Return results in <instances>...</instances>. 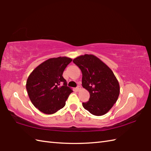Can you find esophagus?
<instances>
[{
  "mask_svg": "<svg viewBox=\"0 0 151 151\" xmlns=\"http://www.w3.org/2000/svg\"><path fill=\"white\" fill-rule=\"evenodd\" d=\"M81 86H78L76 88V91H79L80 89H81Z\"/></svg>",
  "mask_w": 151,
  "mask_h": 151,
  "instance_id": "1",
  "label": "esophagus"
}]
</instances>
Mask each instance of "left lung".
I'll return each mask as SVG.
<instances>
[{
	"mask_svg": "<svg viewBox=\"0 0 151 151\" xmlns=\"http://www.w3.org/2000/svg\"><path fill=\"white\" fill-rule=\"evenodd\" d=\"M82 73V87L89 92V101L83 102L86 110L94 115H103L116 102L119 84L113 71L93 54H84L73 60Z\"/></svg>",
	"mask_w": 151,
	"mask_h": 151,
	"instance_id": "obj_1",
	"label": "left lung"
}]
</instances>
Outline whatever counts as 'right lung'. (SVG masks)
<instances>
[{"instance_id":"obj_1","label":"right lung","mask_w":151,"mask_h":151,"mask_svg":"<svg viewBox=\"0 0 151 151\" xmlns=\"http://www.w3.org/2000/svg\"><path fill=\"white\" fill-rule=\"evenodd\" d=\"M72 62L67 57L50 58L41 63L28 76L26 88L32 103L46 114L56 113L65 106L73 90L67 86L63 73Z\"/></svg>"}]
</instances>
